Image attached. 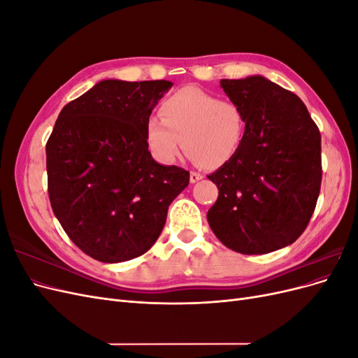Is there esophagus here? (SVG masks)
<instances>
[{
  "label": "esophagus",
  "instance_id": "obj_1",
  "mask_svg": "<svg viewBox=\"0 0 358 358\" xmlns=\"http://www.w3.org/2000/svg\"><path fill=\"white\" fill-rule=\"evenodd\" d=\"M200 179H203L201 173H197V171H191V173H189V180H191V183H196V182H199Z\"/></svg>",
  "mask_w": 358,
  "mask_h": 358
}]
</instances>
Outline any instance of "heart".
Segmentation results:
<instances>
[{
  "label": "heart",
  "instance_id": "obj_1",
  "mask_svg": "<svg viewBox=\"0 0 358 358\" xmlns=\"http://www.w3.org/2000/svg\"><path fill=\"white\" fill-rule=\"evenodd\" d=\"M159 116L149 117L146 145L161 164H171L183 148L204 167H221L239 150L245 136V115L231 100L199 88H182L159 106Z\"/></svg>",
  "mask_w": 358,
  "mask_h": 358
}]
</instances>
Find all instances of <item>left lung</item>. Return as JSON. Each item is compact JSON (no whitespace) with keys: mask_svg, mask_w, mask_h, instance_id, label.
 Segmentation results:
<instances>
[{"mask_svg":"<svg viewBox=\"0 0 358 358\" xmlns=\"http://www.w3.org/2000/svg\"><path fill=\"white\" fill-rule=\"evenodd\" d=\"M221 86L246 128L237 154L208 176L220 191L208 221L236 252H272L296 242L315 210L320 129L296 94L262 76L222 79Z\"/></svg>","mask_w":358,"mask_h":358,"instance_id":"8db88e82","label":"left lung"}]
</instances>
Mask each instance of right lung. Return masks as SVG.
<instances>
[{"instance_id": "add662e5", "label": "right lung", "mask_w": 358, "mask_h": 358, "mask_svg": "<svg viewBox=\"0 0 358 358\" xmlns=\"http://www.w3.org/2000/svg\"><path fill=\"white\" fill-rule=\"evenodd\" d=\"M171 85L99 82L64 106L46 143L52 210L71 242L101 263L149 251L189 183V171L158 164L146 145L148 119Z\"/></svg>"}]
</instances>
